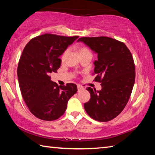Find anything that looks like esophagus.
Returning a JSON list of instances; mask_svg holds the SVG:
<instances>
[{
  "instance_id": "1",
  "label": "esophagus",
  "mask_w": 155,
  "mask_h": 155,
  "mask_svg": "<svg viewBox=\"0 0 155 155\" xmlns=\"http://www.w3.org/2000/svg\"><path fill=\"white\" fill-rule=\"evenodd\" d=\"M77 89H78V91H81V90H83L84 88H83V87H82V86H81V85H77Z\"/></svg>"
}]
</instances>
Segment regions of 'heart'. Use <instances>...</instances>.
Listing matches in <instances>:
<instances>
[{"label": "heart", "mask_w": 155, "mask_h": 155, "mask_svg": "<svg viewBox=\"0 0 155 155\" xmlns=\"http://www.w3.org/2000/svg\"><path fill=\"white\" fill-rule=\"evenodd\" d=\"M80 51V53H83V52L89 51V50H88L87 48H85V47H82V48H80V51ZM67 52H68V51H65L64 52V54H63V55H62V57H61L62 59L64 58V57L65 56V54H66Z\"/></svg>", "instance_id": "b5f03b06"}]
</instances>
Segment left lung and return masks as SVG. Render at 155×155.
I'll return each instance as SVG.
<instances>
[{
    "instance_id": "8db88e82",
    "label": "left lung",
    "mask_w": 155,
    "mask_h": 155,
    "mask_svg": "<svg viewBox=\"0 0 155 155\" xmlns=\"http://www.w3.org/2000/svg\"><path fill=\"white\" fill-rule=\"evenodd\" d=\"M82 41L98 54L94 61V81L102 89L87 87L91 98L84 104L87 114L99 122L116 117L127 105L135 78L134 61L129 49L118 40L108 37H83Z\"/></svg>"
}]
</instances>
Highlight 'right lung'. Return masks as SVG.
<instances>
[{
	"mask_svg": "<svg viewBox=\"0 0 155 155\" xmlns=\"http://www.w3.org/2000/svg\"><path fill=\"white\" fill-rule=\"evenodd\" d=\"M78 38L44 34L31 40L23 50L17 70L18 83L28 109L39 119L59 118L77 93L75 84L59 86L50 76L57 72L61 66L59 57Z\"/></svg>",
	"mask_w": 155,
	"mask_h": 155,
	"instance_id": "1",
	"label": "right lung"
}]
</instances>
